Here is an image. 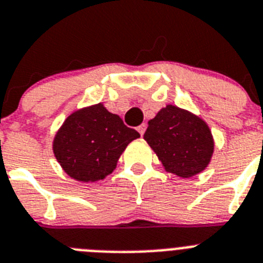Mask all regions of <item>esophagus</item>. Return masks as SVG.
Masks as SVG:
<instances>
[{"label": "esophagus", "mask_w": 263, "mask_h": 263, "mask_svg": "<svg viewBox=\"0 0 263 263\" xmlns=\"http://www.w3.org/2000/svg\"><path fill=\"white\" fill-rule=\"evenodd\" d=\"M145 129H147V124H145V123H143V124H140V125H139V127H138V131H139V134L141 135V136L144 135Z\"/></svg>", "instance_id": "esophagus-1"}]
</instances>
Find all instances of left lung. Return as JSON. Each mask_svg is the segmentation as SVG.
Here are the masks:
<instances>
[{"label":"left lung","instance_id":"obj_1","mask_svg":"<svg viewBox=\"0 0 263 263\" xmlns=\"http://www.w3.org/2000/svg\"><path fill=\"white\" fill-rule=\"evenodd\" d=\"M144 140L156 152L166 172L184 179L202 172L214 149L206 123L172 104L160 109L148 122Z\"/></svg>","mask_w":263,"mask_h":263}]
</instances>
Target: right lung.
Returning a JSON list of instances; mask_svg holds the SVG:
<instances>
[{"mask_svg":"<svg viewBox=\"0 0 263 263\" xmlns=\"http://www.w3.org/2000/svg\"><path fill=\"white\" fill-rule=\"evenodd\" d=\"M138 138V131L99 103L78 109L66 119L54 138L52 151L70 177L98 181L112 173L123 151Z\"/></svg>","mask_w":263,"mask_h":263,"instance_id":"add662e5","label":"right lung"}]
</instances>
